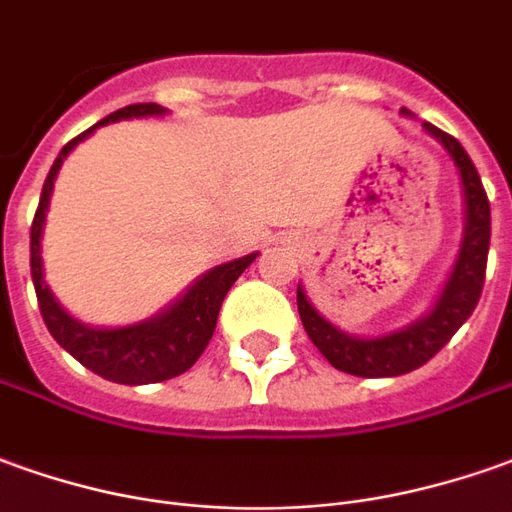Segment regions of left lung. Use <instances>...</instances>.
Here are the masks:
<instances>
[{"label":"left lung","mask_w":512,"mask_h":512,"mask_svg":"<svg viewBox=\"0 0 512 512\" xmlns=\"http://www.w3.org/2000/svg\"><path fill=\"white\" fill-rule=\"evenodd\" d=\"M424 128L449 150L454 164L460 169L465 192L463 248H460V259L454 264V273H451L440 301L435 303V309L424 320L412 323L410 329L376 337V340H357V337L337 331L317 315L315 306L306 301L303 287H298V312H301V323L309 340L317 345V351L329 359L334 368L351 373V376H365V379L401 376V373H410V370L426 365L454 337V331L471 317V312L477 309L479 295H482L488 248H491V203L482 189L477 167L463 150V144L429 122Z\"/></svg>","instance_id":"left-lung-1"}]
</instances>
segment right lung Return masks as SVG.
<instances>
[{"mask_svg": "<svg viewBox=\"0 0 512 512\" xmlns=\"http://www.w3.org/2000/svg\"><path fill=\"white\" fill-rule=\"evenodd\" d=\"M150 114H164V108L155 105V102H136V105L119 108L111 116H105L94 128L116 122V119ZM94 128L74 136L72 142L63 147L61 155L55 158V164L49 169L44 189H41V200H38L33 228H30V273H33L38 309H41V317L47 323L49 334L61 343V348H66L80 365L94 370L102 379L116 384L164 382V379L186 373L200 359V354L206 351L211 334H214V326H217L222 298L234 287L236 278L245 273V267L256 259V253L214 267L211 273H206L192 290L183 295L181 301L169 306L164 315L153 317L147 323H139V326L88 329L83 323H77L74 317L66 315L58 306V301L52 298V292L47 290V284H44L41 228H44V214H47L49 195H52V181H55V175L61 169L63 158L74 144L86 139Z\"/></svg>", "mask_w": 512, "mask_h": 512, "instance_id": "obj_1", "label": "right lung"}]
</instances>
